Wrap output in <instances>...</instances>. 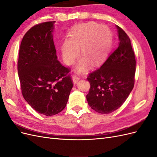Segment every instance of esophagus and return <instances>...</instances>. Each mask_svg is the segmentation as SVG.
Wrapping results in <instances>:
<instances>
[{
    "label": "esophagus",
    "mask_w": 157,
    "mask_h": 157,
    "mask_svg": "<svg viewBox=\"0 0 157 157\" xmlns=\"http://www.w3.org/2000/svg\"><path fill=\"white\" fill-rule=\"evenodd\" d=\"M72 78H73V83L74 84H76L77 83L78 80H80V77H78L77 75H73V77H72Z\"/></svg>",
    "instance_id": "obj_1"
}]
</instances>
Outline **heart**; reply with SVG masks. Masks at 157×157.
Here are the masks:
<instances>
[{
  "label": "heart",
  "mask_w": 157,
  "mask_h": 157,
  "mask_svg": "<svg viewBox=\"0 0 157 157\" xmlns=\"http://www.w3.org/2000/svg\"><path fill=\"white\" fill-rule=\"evenodd\" d=\"M111 44V33L105 25L87 22L74 26L69 39L61 44V52L64 62L72 65L80 53L83 56L76 67L78 73H84L90 63L97 65L105 59Z\"/></svg>",
  "instance_id": "b5f03b06"
}]
</instances>
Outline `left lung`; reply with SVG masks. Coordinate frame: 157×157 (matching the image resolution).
Wrapping results in <instances>:
<instances>
[{
    "label": "left lung",
    "mask_w": 157,
    "mask_h": 157,
    "mask_svg": "<svg viewBox=\"0 0 157 157\" xmlns=\"http://www.w3.org/2000/svg\"><path fill=\"white\" fill-rule=\"evenodd\" d=\"M119 42L100 68L90 73L86 96L88 105L95 111L109 114L119 108L134 86L136 59L130 38L116 25Z\"/></svg>",
    "instance_id": "1"
}]
</instances>
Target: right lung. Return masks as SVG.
Returning a JSON list of instances; mask_svg holds the SVG:
<instances>
[{"instance_id": "1", "label": "right lung", "mask_w": 157, "mask_h": 157, "mask_svg": "<svg viewBox=\"0 0 157 157\" xmlns=\"http://www.w3.org/2000/svg\"><path fill=\"white\" fill-rule=\"evenodd\" d=\"M54 23H39L25 33L17 61L23 98L34 110L46 116L63 110L73 86L70 69L61 65L56 56Z\"/></svg>"}]
</instances>
